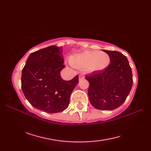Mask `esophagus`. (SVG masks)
<instances>
[{
    "mask_svg": "<svg viewBox=\"0 0 151 151\" xmlns=\"http://www.w3.org/2000/svg\"><path fill=\"white\" fill-rule=\"evenodd\" d=\"M84 78H85L84 75H79V80H80V81H81V80L84 79Z\"/></svg>",
    "mask_w": 151,
    "mask_h": 151,
    "instance_id": "esophagus-1",
    "label": "esophagus"
}]
</instances>
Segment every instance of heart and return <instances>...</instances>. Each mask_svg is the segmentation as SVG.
<instances>
[{
    "instance_id": "obj_1",
    "label": "heart",
    "mask_w": 151,
    "mask_h": 151,
    "mask_svg": "<svg viewBox=\"0 0 151 151\" xmlns=\"http://www.w3.org/2000/svg\"><path fill=\"white\" fill-rule=\"evenodd\" d=\"M110 62L107 53L97 51H85L70 58V63L76 67H86L90 71H99L106 68Z\"/></svg>"
}]
</instances>
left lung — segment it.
Masks as SVG:
<instances>
[{"label": "left lung", "mask_w": 151, "mask_h": 151, "mask_svg": "<svg viewBox=\"0 0 151 151\" xmlns=\"http://www.w3.org/2000/svg\"><path fill=\"white\" fill-rule=\"evenodd\" d=\"M110 63L102 71L86 76L89 82L88 96L95 108L113 110L123 104L133 84L132 69L127 57L114 50H106Z\"/></svg>", "instance_id": "left-lung-1"}]
</instances>
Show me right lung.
Listing matches in <instances>:
<instances>
[{"mask_svg":"<svg viewBox=\"0 0 151 151\" xmlns=\"http://www.w3.org/2000/svg\"><path fill=\"white\" fill-rule=\"evenodd\" d=\"M62 47L50 46L34 52L22 70L21 88L32 106L47 113L62 111L68 107L70 96L78 83L76 75L69 81L61 77L65 66Z\"/></svg>","mask_w":151,"mask_h":151,"instance_id":"right-lung-1","label":"right lung"}]
</instances>
